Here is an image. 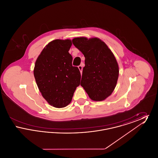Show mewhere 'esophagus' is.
<instances>
[{
  "mask_svg": "<svg viewBox=\"0 0 158 158\" xmlns=\"http://www.w3.org/2000/svg\"><path fill=\"white\" fill-rule=\"evenodd\" d=\"M78 68H79V70H80V72H81V73H82V69L83 68L82 66H81V65H79V66H78Z\"/></svg>",
  "mask_w": 158,
  "mask_h": 158,
  "instance_id": "34e87169",
  "label": "esophagus"
}]
</instances>
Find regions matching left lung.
<instances>
[{"label": "left lung", "mask_w": 158, "mask_h": 158, "mask_svg": "<svg viewBox=\"0 0 158 158\" xmlns=\"http://www.w3.org/2000/svg\"><path fill=\"white\" fill-rule=\"evenodd\" d=\"M72 43L85 57L81 85L92 100H104L113 93L119 75L114 55L98 38H75Z\"/></svg>", "instance_id": "8db88e82"}]
</instances>
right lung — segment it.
Wrapping results in <instances>:
<instances>
[{"label": "right lung", "instance_id": "right-lung-1", "mask_svg": "<svg viewBox=\"0 0 158 158\" xmlns=\"http://www.w3.org/2000/svg\"><path fill=\"white\" fill-rule=\"evenodd\" d=\"M70 40H55L42 50L35 63L34 75L42 96L52 106L63 108L72 99L79 86L81 73L72 66L69 53Z\"/></svg>", "mask_w": 158, "mask_h": 158}]
</instances>
